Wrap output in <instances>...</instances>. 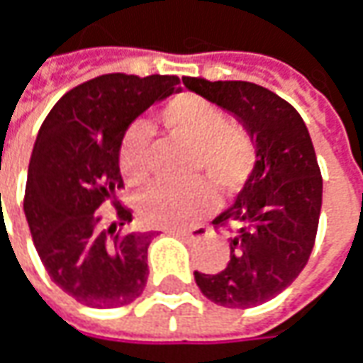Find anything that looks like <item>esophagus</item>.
<instances>
[{"label": "esophagus", "mask_w": 363, "mask_h": 363, "mask_svg": "<svg viewBox=\"0 0 363 363\" xmlns=\"http://www.w3.org/2000/svg\"><path fill=\"white\" fill-rule=\"evenodd\" d=\"M166 233H170V235H177V238H181L184 242H205L207 238H209V229L207 228H195L191 229V231H184V229H164Z\"/></svg>", "instance_id": "1"}]
</instances>
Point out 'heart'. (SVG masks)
Listing matches in <instances>:
<instances>
[{
    "mask_svg": "<svg viewBox=\"0 0 363 363\" xmlns=\"http://www.w3.org/2000/svg\"><path fill=\"white\" fill-rule=\"evenodd\" d=\"M160 121L170 135L195 148V174L207 177L223 193H238L256 168V142L247 130L228 123L225 113L193 93H181L166 103ZM148 130L135 123L119 148V168L130 184H140L148 177ZM217 207L211 184L205 181L191 186L154 184L140 201V219L150 228L182 229L193 225Z\"/></svg>",
    "mask_w": 363,
    "mask_h": 363,
    "instance_id": "1",
    "label": "heart"
}]
</instances>
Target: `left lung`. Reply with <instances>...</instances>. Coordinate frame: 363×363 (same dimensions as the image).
<instances>
[{"label": "left lung", "instance_id": "obj_1", "mask_svg": "<svg viewBox=\"0 0 363 363\" xmlns=\"http://www.w3.org/2000/svg\"><path fill=\"white\" fill-rule=\"evenodd\" d=\"M182 83L242 121L256 142L254 172L233 205L211 221L233 231L228 266L217 274L195 272L215 305L256 307L291 286L313 252L323 201L315 148L298 111L266 87L199 77Z\"/></svg>", "mask_w": 363, "mask_h": 363}]
</instances>
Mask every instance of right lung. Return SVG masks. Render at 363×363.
<instances>
[{
    "instance_id": "add662e5",
    "label": "right lung",
    "mask_w": 363,
    "mask_h": 363,
    "mask_svg": "<svg viewBox=\"0 0 363 363\" xmlns=\"http://www.w3.org/2000/svg\"><path fill=\"white\" fill-rule=\"evenodd\" d=\"M174 74H101L65 93L40 128L26 182L24 213L40 260L52 282L93 308L135 301L148 280L154 233L101 228L111 203L119 225L132 211L119 205V148L130 123L179 91Z\"/></svg>"
}]
</instances>
